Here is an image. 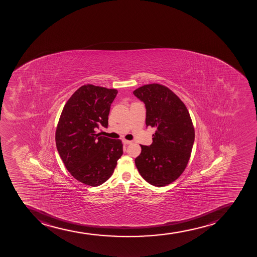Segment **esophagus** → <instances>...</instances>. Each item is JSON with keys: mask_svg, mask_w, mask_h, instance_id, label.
Segmentation results:
<instances>
[{"mask_svg": "<svg viewBox=\"0 0 257 257\" xmlns=\"http://www.w3.org/2000/svg\"><path fill=\"white\" fill-rule=\"evenodd\" d=\"M122 143L124 144V145H130V144L132 143V141H127V140H122Z\"/></svg>", "mask_w": 257, "mask_h": 257, "instance_id": "obj_1", "label": "esophagus"}]
</instances>
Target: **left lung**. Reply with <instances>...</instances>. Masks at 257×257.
I'll list each match as a JSON object with an SVG mask.
<instances>
[{"label": "left lung", "mask_w": 257, "mask_h": 257, "mask_svg": "<svg viewBox=\"0 0 257 257\" xmlns=\"http://www.w3.org/2000/svg\"><path fill=\"white\" fill-rule=\"evenodd\" d=\"M134 95L146 105V127H157L152 145H141L135 165L149 184L166 186L181 175L189 162L195 141L190 115L184 102L162 84L143 85Z\"/></svg>", "instance_id": "1"}]
</instances>
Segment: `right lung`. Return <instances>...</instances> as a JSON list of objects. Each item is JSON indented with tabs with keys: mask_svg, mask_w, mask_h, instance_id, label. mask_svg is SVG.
<instances>
[{
	"mask_svg": "<svg viewBox=\"0 0 257 257\" xmlns=\"http://www.w3.org/2000/svg\"><path fill=\"white\" fill-rule=\"evenodd\" d=\"M115 89L86 84L67 101L56 130L57 152L74 179L99 186L112 175L122 157L120 140L100 136L95 130L107 127Z\"/></svg>",
	"mask_w": 257,
	"mask_h": 257,
	"instance_id": "obj_1",
	"label": "right lung"
}]
</instances>
